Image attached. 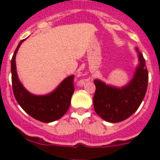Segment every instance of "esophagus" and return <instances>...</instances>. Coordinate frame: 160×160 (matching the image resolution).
Instances as JSON below:
<instances>
[{
	"mask_svg": "<svg viewBox=\"0 0 160 160\" xmlns=\"http://www.w3.org/2000/svg\"><path fill=\"white\" fill-rule=\"evenodd\" d=\"M82 83H83V82H81V84H82Z\"/></svg>",
	"mask_w": 160,
	"mask_h": 160,
	"instance_id": "34e87169",
	"label": "esophagus"
}]
</instances>
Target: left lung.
<instances>
[{"label": "left lung", "mask_w": 160, "mask_h": 160, "mask_svg": "<svg viewBox=\"0 0 160 160\" xmlns=\"http://www.w3.org/2000/svg\"><path fill=\"white\" fill-rule=\"evenodd\" d=\"M136 50L139 64L127 86L117 88L98 79L94 81L96 87L93 99L94 111L107 122H118L128 118L138 110L145 97L148 72L143 56L137 48Z\"/></svg>", "instance_id": "obj_1"}]
</instances>
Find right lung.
Here are the masks:
<instances>
[{"label":"right lung","instance_id":"add662e5","mask_svg":"<svg viewBox=\"0 0 160 160\" xmlns=\"http://www.w3.org/2000/svg\"><path fill=\"white\" fill-rule=\"evenodd\" d=\"M25 40H22L18 44L11 60L14 97L21 107L31 117L43 122H53L62 118L70 107L71 97L74 91V76L66 78L53 92L46 95H34L29 93L18 79L15 62L18 49Z\"/></svg>","mask_w":160,"mask_h":160}]
</instances>
